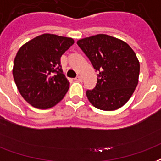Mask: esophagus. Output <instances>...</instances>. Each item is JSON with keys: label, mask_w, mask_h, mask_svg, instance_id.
Segmentation results:
<instances>
[{"label": "esophagus", "mask_w": 161, "mask_h": 161, "mask_svg": "<svg viewBox=\"0 0 161 161\" xmlns=\"http://www.w3.org/2000/svg\"><path fill=\"white\" fill-rule=\"evenodd\" d=\"M75 80L77 81V82H82V81H83V78H82L81 76H77V77L75 78Z\"/></svg>", "instance_id": "obj_1"}]
</instances>
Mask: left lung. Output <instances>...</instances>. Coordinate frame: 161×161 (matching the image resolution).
<instances>
[{"instance_id": "8db88e82", "label": "left lung", "mask_w": 161, "mask_h": 161, "mask_svg": "<svg viewBox=\"0 0 161 161\" xmlns=\"http://www.w3.org/2000/svg\"><path fill=\"white\" fill-rule=\"evenodd\" d=\"M97 74V83L86 91L91 104L104 111L116 110L129 101L138 84L140 64L125 42L105 34L77 42Z\"/></svg>"}]
</instances>
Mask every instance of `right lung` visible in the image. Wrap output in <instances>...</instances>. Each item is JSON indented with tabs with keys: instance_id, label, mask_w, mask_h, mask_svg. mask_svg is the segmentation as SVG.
<instances>
[{
	"instance_id": "add662e5",
	"label": "right lung",
	"mask_w": 161,
	"mask_h": 161,
	"mask_svg": "<svg viewBox=\"0 0 161 161\" xmlns=\"http://www.w3.org/2000/svg\"><path fill=\"white\" fill-rule=\"evenodd\" d=\"M72 38L42 34L20 47L14 59V81L23 98L34 108L47 109L59 103L68 91L60 57Z\"/></svg>"
}]
</instances>
